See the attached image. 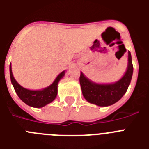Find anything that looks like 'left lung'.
I'll use <instances>...</instances> for the list:
<instances>
[{"label": "left lung", "instance_id": "1", "mask_svg": "<svg viewBox=\"0 0 149 149\" xmlns=\"http://www.w3.org/2000/svg\"><path fill=\"white\" fill-rule=\"evenodd\" d=\"M125 47V46H124ZM126 51L125 48V52ZM127 67L125 73L118 81L112 84H97L81 72L80 84L85 99L99 107H107L116 103L127 92L132 78L134 67L131 52L128 51Z\"/></svg>", "mask_w": 149, "mask_h": 149}]
</instances>
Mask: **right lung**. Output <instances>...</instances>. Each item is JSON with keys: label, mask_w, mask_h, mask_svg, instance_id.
<instances>
[{"label": "right lung", "mask_w": 149, "mask_h": 149, "mask_svg": "<svg viewBox=\"0 0 149 149\" xmlns=\"http://www.w3.org/2000/svg\"><path fill=\"white\" fill-rule=\"evenodd\" d=\"M65 71L60 73L52 84L48 87L39 90H30L22 86L14 78L12 72L11 63L10 65V79L15 93L21 100L28 106L40 108L51 103L57 95V86L59 81L65 75Z\"/></svg>", "instance_id": "obj_1"}]
</instances>
